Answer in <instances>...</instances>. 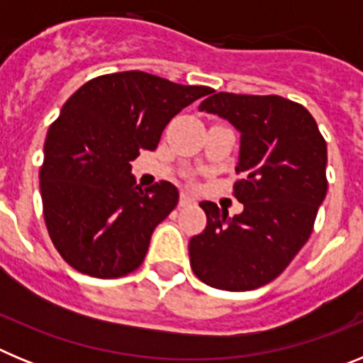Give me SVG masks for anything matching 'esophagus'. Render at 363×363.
I'll use <instances>...</instances> for the list:
<instances>
[{"mask_svg": "<svg viewBox=\"0 0 363 363\" xmlns=\"http://www.w3.org/2000/svg\"><path fill=\"white\" fill-rule=\"evenodd\" d=\"M194 203H196V200H194L192 194H189V192H182V196H179V207H189V205H194Z\"/></svg>", "mask_w": 363, "mask_h": 363, "instance_id": "34e87169", "label": "esophagus"}]
</instances>
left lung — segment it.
<instances>
[{
    "mask_svg": "<svg viewBox=\"0 0 363 363\" xmlns=\"http://www.w3.org/2000/svg\"><path fill=\"white\" fill-rule=\"evenodd\" d=\"M201 112L240 133L233 218L201 201L207 227L189 242L191 267L223 291H251L280 277L309 240L327 194V145L309 111L281 96L211 92Z\"/></svg>",
    "mask_w": 363,
    "mask_h": 363,
    "instance_id": "obj_1",
    "label": "left lung"
}]
</instances>
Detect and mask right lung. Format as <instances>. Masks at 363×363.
<instances>
[{
    "mask_svg": "<svg viewBox=\"0 0 363 363\" xmlns=\"http://www.w3.org/2000/svg\"><path fill=\"white\" fill-rule=\"evenodd\" d=\"M207 94L209 86L127 70L91 79L67 99L47 133L40 189L50 240L70 267L96 278L140 267L179 192L171 182L143 191L130 162Z\"/></svg>",
    "mask_w": 363,
    "mask_h": 363,
    "instance_id": "right-lung-1",
    "label": "right lung"
}]
</instances>
